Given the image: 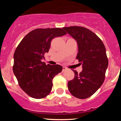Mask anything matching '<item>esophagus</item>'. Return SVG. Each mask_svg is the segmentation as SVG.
Returning a JSON list of instances; mask_svg holds the SVG:
<instances>
[{
    "label": "esophagus",
    "mask_w": 121,
    "mask_h": 121,
    "mask_svg": "<svg viewBox=\"0 0 121 121\" xmlns=\"http://www.w3.org/2000/svg\"><path fill=\"white\" fill-rule=\"evenodd\" d=\"M67 68L65 67H63V72L64 71L67 70Z\"/></svg>",
    "instance_id": "1"
}]
</instances>
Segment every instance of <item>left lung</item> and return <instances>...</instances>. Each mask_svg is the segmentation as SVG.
Returning a JSON list of instances; mask_svg holds the SVG:
<instances>
[{"label":"left lung","instance_id":"obj_1","mask_svg":"<svg viewBox=\"0 0 121 121\" xmlns=\"http://www.w3.org/2000/svg\"><path fill=\"white\" fill-rule=\"evenodd\" d=\"M63 29L77 42L76 58L82 65L78 74L73 70L74 78L68 82V88L74 97L85 99L101 87L108 65L106 49L102 40L94 33L84 27L70 26Z\"/></svg>","mask_w":121,"mask_h":121}]
</instances>
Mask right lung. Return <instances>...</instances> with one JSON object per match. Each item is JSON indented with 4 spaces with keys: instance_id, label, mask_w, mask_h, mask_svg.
<instances>
[{
    "instance_id": "obj_1",
    "label": "right lung",
    "mask_w": 121,
    "mask_h": 121,
    "mask_svg": "<svg viewBox=\"0 0 121 121\" xmlns=\"http://www.w3.org/2000/svg\"><path fill=\"white\" fill-rule=\"evenodd\" d=\"M67 33L60 28L37 29L22 39L14 53L13 71L19 86L30 97L41 99L52 91L53 78L61 73V65H46L41 60L48 53L54 38Z\"/></svg>"
}]
</instances>
